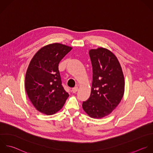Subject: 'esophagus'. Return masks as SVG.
Segmentation results:
<instances>
[{"label":"esophagus","instance_id":"esophagus-1","mask_svg":"<svg viewBox=\"0 0 153 153\" xmlns=\"http://www.w3.org/2000/svg\"><path fill=\"white\" fill-rule=\"evenodd\" d=\"M78 87H75V88H74L73 89H72V92L73 93H74V94H75V93H76L77 91H78Z\"/></svg>","mask_w":153,"mask_h":153}]
</instances>
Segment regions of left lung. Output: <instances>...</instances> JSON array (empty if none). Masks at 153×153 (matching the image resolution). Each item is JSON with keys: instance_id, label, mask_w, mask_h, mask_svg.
I'll return each instance as SVG.
<instances>
[{"instance_id": "8db88e82", "label": "left lung", "mask_w": 153, "mask_h": 153, "mask_svg": "<svg viewBox=\"0 0 153 153\" xmlns=\"http://www.w3.org/2000/svg\"><path fill=\"white\" fill-rule=\"evenodd\" d=\"M93 71L91 95L82 107L94 119L109 115L120 102L125 92V79L120 64L110 50L98 48L89 51Z\"/></svg>"}]
</instances>
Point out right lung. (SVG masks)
Returning <instances> with one entry per match:
<instances>
[{
    "mask_svg": "<svg viewBox=\"0 0 153 153\" xmlns=\"http://www.w3.org/2000/svg\"><path fill=\"white\" fill-rule=\"evenodd\" d=\"M71 49L58 43L49 44L40 48L30 62L24 86L28 98L40 113L55 114L69 96L61 85L58 65Z\"/></svg>",
    "mask_w": 153,
    "mask_h": 153,
    "instance_id": "obj_1",
    "label": "right lung"
}]
</instances>
